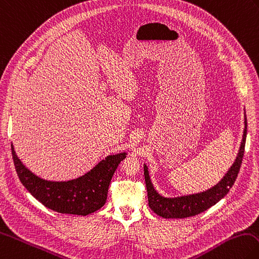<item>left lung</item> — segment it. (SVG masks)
I'll list each match as a JSON object with an SVG mask.
<instances>
[{
	"label": "left lung",
	"mask_w": 259,
	"mask_h": 259,
	"mask_svg": "<svg viewBox=\"0 0 259 259\" xmlns=\"http://www.w3.org/2000/svg\"><path fill=\"white\" fill-rule=\"evenodd\" d=\"M247 134V119L245 118V130L242 145L239 148L238 156L235 163L228 170V173L224 176L223 180L217 184L216 186L208 189V191L189 195V196L176 197V198H165L155 191L152 182L149 180V175L147 171L146 165H144V176L148 196V206L155 214L162 216L164 218H186L198 215L200 212L207 210L212 205L227 195L236 181L237 175L239 173L240 166H242L244 152H245V143Z\"/></svg>",
	"instance_id": "8db88e82"
}]
</instances>
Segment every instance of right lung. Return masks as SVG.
Masks as SVG:
<instances>
[{
	"label": "right lung",
	"instance_id": "obj_1",
	"mask_svg": "<svg viewBox=\"0 0 259 259\" xmlns=\"http://www.w3.org/2000/svg\"><path fill=\"white\" fill-rule=\"evenodd\" d=\"M12 148L13 162L21 183L45 207L62 214L86 216L106 203L108 186L118 164L126 154L107 156L88 174L68 182H50L34 175L17 158Z\"/></svg>",
	"mask_w": 259,
	"mask_h": 259
}]
</instances>
